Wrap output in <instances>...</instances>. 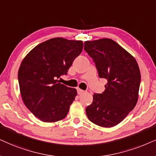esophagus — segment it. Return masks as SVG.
<instances>
[{"mask_svg": "<svg viewBox=\"0 0 156 156\" xmlns=\"http://www.w3.org/2000/svg\"><path fill=\"white\" fill-rule=\"evenodd\" d=\"M84 92H85V91L81 90V89H80V88L78 89V95H81L82 93H83Z\"/></svg>", "mask_w": 156, "mask_h": 156, "instance_id": "esophagus-1", "label": "esophagus"}]
</instances>
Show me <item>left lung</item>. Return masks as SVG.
Returning <instances> with one entry per match:
<instances>
[{
	"instance_id": "left-lung-1",
	"label": "left lung",
	"mask_w": 156,
	"mask_h": 156,
	"mask_svg": "<svg viewBox=\"0 0 156 156\" xmlns=\"http://www.w3.org/2000/svg\"><path fill=\"white\" fill-rule=\"evenodd\" d=\"M84 49L95 62L100 78L108 80L104 92L94 93L86 108L88 119L101 127L118 125L136 106L140 72L132 55L115 41L102 38L85 41Z\"/></svg>"
}]
</instances>
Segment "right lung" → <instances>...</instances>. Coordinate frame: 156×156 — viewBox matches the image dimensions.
<instances>
[{
	"instance_id": "right-lung-1",
	"label": "right lung",
	"mask_w": 156,
	"mask_h": 156,
	"mask_svg": "<svg viewBox=\"0 0 156 156\" xmlns=\"http://www.w3.org/2000/svg\"><path fill=\"white\" fill-rule=\"evenodd\" d=\"M83 46L81 41L51 38L33 48L22 61L18 78L23 101L43 122L53 123L67 115L77 90L58 78L67 74Z\"/></svg>"
}]
</instances>
